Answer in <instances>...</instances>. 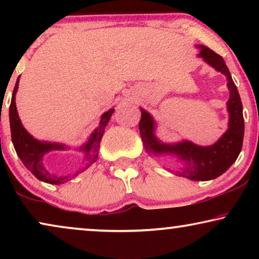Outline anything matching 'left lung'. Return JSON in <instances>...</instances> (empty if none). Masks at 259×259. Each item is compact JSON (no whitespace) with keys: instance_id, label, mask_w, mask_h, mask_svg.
I'll use <instances>...</instances> for the list:
<instances>
[{"instance_id":"obj_1","label":"left lung","mask_w":259,"mask_h":259,"mask_svg":"<svg viewBox=\"0 0 259 259\" xmlns=\"http://www.w3.org/2000/svg\"><path fill=\"white\" fill-rule=\"evenodd\" d=\"M197 48L199 49L198 56L217 72L224 74L228 80L230 98L226 102L229 112L226 132L210 146H200L189 140L172 144L164 143L155 136L157 122L153 116L144 108H140L139 132L145 151L151 157H169L175 160L173 162L177 165V171L167 168L168 171L194 182H205L222 176L237 160L243 146L244 118L238 90L224 59L205 46L199 45Z\"/></svg>"}]
</instances>
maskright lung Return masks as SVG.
I'll return each instance as SVG.
<instances>
[{"label":"right lung","instance_id":"1","mask_svg":"<svg viewBox=\"0 0 259 259\" xmlns=\"http://www.w3.org/2000/svg\"><path fill=\"white\" fill-rule=\"evenodd\" d=\"M20 76L17 77L15 87L13 91L12 102L9 107V121H10V132H12V141L17 155H19L23 165L36 177L41 182L52 184V185H60L65 184L68 180L75 178L77 175L83 172L90 166L98 160L99 150H100V141L104 136L105 128L111 119V116L114 112V108H111L109 111L105 112L101 115L99 126L91 133L88 140L80 147L76 148V151H80L83 153L82 166L77 168L72 175L68 176H58L54 173L49 172L44 164V158L48 152L52 151H66L69 150L68 146L59 143H51V141H41L35 139V138L27 132L22 122H21L19 113H17L15 97L17 88H19Z\"/></svg>","mask_w":259,"mask_h":259}]
</instances>
